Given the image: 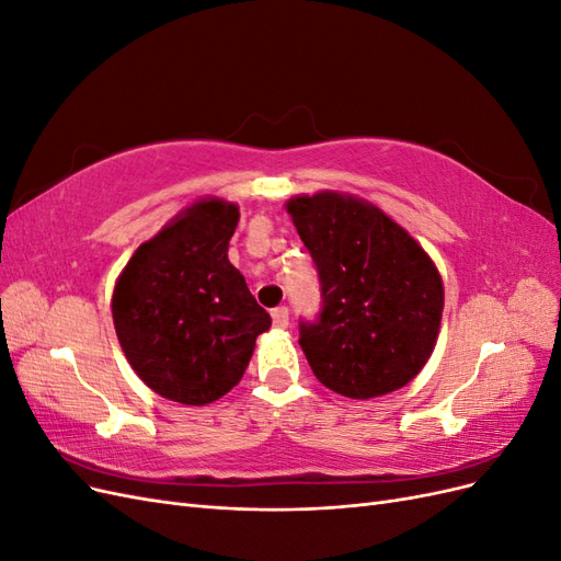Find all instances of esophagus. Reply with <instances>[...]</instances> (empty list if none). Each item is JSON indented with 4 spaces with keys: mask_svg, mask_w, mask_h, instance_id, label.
I'll list each match as a JSON object with an SVG mask.
<instances>
[{
    "mask_svg": "<svg viewBox=\"0 0 561 561\" xmlns=\"http://www.w3.org/2000/svg\"><path fill=\"white\" fill-rule=\"evenodd\" d=\"M271 318H274V328H278V330H285L287 322H290V318H287V309H285V307H278V309L271 311Z\"/></svg>",
    "mask_w": 561,
    "mask_h": 561,
    "instance_id": "1",
    "label": "esophagus"
}]
</instances>
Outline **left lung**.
Returning <instances> with one entry per match:
<instances>
[{
  "mask_svg": "<svg viewBox=\"0 0 561 561\" xmlns=\"http://www.w3.org/2000/svg\"><path fill=\"white\" fill-rule=\"evenodd\" d=\"M285 210L320 278V318L299 325L316 379L351 400L410 383L433 355L445 309L431 254L360 196L299 194Z\"/></svg>",
  "mask_w": 561,
  "mask_h": 561,
  "instance_id": "8db88e82",
  "label": "left lung"
}]
</instances>
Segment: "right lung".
<instances>
[{
    "label": "right lung",
    "instance_id": "add662e5",
    "mask_svg": "<svg viewBox=\"0 0 561 561\" xmlns=\"http://www.w3.org/2000/svg\"><path fill=\"white\" fill-rule=\"evenodd\" d=\"M239 206L206 196L182 208L118 274L112 318L130 367L154 393L203 407L243 379L271 316L229 262Z\"/></svg>",
    "mask_w": 561,
    "mask_h": 561
}]
</instances>
